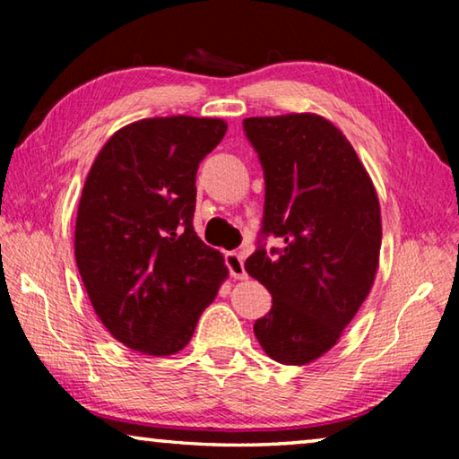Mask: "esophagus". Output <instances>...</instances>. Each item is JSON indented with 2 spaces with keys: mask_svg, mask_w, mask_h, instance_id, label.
I'll use <instances>...</instances> for the list:
<instances>
[{
  "mask_svg": "<svg viewBox=\"0 0 459 459\" xmlns=\"http://www.w3.org/2000/svg\"><path fill=\"white\" fill-rule=\"evenodd\" d=\"M227 267L230 271V275L235 279H247V271H245V255L243 253H227Z\"/></svg>",
  "mask_w": 459,
  "mask_h": 459,
  "instance_id": "esophagus-1",
  "label": "esophagus"
}]
</instances>
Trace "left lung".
<instances>
[{"label": "left lung", "mask_w": 459, "mask_h": 459, "mask_svg": "<svg viewBox=\"0 0 459 459\" xmlns=\"http://www.w3.org/2000/svg\"><path fill=\"white\" fill-rule=\"evenodd\" d=\"M265 174L259 247L247 273L273 306L253 330L269 359L307 364L340 340L375 283L380 206L367 168L346 135L316 113L243 121Z\"/></svg>", "instance_id": "obj_1"}]
</instances>
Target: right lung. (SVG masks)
Segmentation results:
<instances>
[{
	"instance_id": "obj_1",
	"label": "right lung",
	"mask_w": 459,
	"mask_h": 459,
	"mask_svg": "<svg viewBox=\"0 0 459 459\" xmlns=\"http://www.w3.org/2000/svg\"><path fill=\"white\" fill-rule=\"evenodd\" d=\"M224 134L222 119H142L92 161L76 214V267L99 320L131 351H182L229 277L222 255L192 227L198 164Z\"/></svg>"
}]
</instances>
